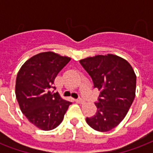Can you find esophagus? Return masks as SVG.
<instances>
[{
	"instance_id": "obj_1",
	"label": "esophagus",
	"mask_w": 153,
	"mask_h": 153,
	"mask_svg": "<svg viewBox=\"0 0 153 153\" xmlns=\"http://www.w3.org/2000/svg\"><path fill=\"white\" fill-rule=\"evenodd\" d=\"M76 102L77 103H79V104H83V103L85 102V101L82 98H79V99L76 100Z\"/></svg>"
}]
</instances>
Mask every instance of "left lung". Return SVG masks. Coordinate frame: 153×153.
Returning <instances> with one entry per match:
<instances>
[{"label": "left lung", "mask_w": 153, "mask_h": 153, "mask_svg": "<svg viewBox=\"0 0 153 153\" xmlns=\"http://www.w3.org/2000/svg\"><path fill=\"white\" fill-rule=\"evenodd\" d=\"M79 62L100 91L96 114L87 117L86 122L97 131H109L124 120L134 99V70L127 60L113 54L87 57Z\"/></svg>", "instance_id": "1"}]
</instances>
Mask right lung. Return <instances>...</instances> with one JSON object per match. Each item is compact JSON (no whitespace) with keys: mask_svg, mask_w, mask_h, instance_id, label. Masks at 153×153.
<instances>
[{"mask_svg":"<svg viewBox=\"0 0 153 153\" xmlns=\"http://www.w3.org/2000/svg\"><path fill=\"white\" fill-rule=\"evenodd\" d=\"M71 60L53 51L29 58L19 70L15 95L22 113L42 130H51L62 122L71 102L58 93H51L54 80Z\"/></svg>","mask_w":153,"mask_h":153,"instance_id":"add662e5","label":"right lung"}]
</instances>
